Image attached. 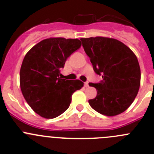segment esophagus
<instances>
[{
	"instance_id": "obj_1",
	"label": "esophagus",
	"mask_w": 154,
	"mask_h": 154,
	"mask_svg": "<svg viewBox=\"0 0 154 154\" xmlns=\"http://www.w3.org/2000/svg\"><path fill=\"white\" fill-rule=\"evenodd\" d=\"M84 87H89V82H84Z\"/></svg>"
}]
</instances>
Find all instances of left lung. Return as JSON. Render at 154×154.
Masks as SVG:
<instances>
[{"instance_id": "8db88e82", "label": "left lung", "mask_w": 154, "mask_h": 154, "mask_svg": "<svg viewBox=\"0 0 154 154\" xmlns=\"http://www.w3.org/2000/svg\"><path fill=\"white\" fill-rule=\"evenodd\" d=\"M81 40L94 70L103 79L100 83H89L97 90V96L89 100L90 106L106 116L123 113L133 103L140 89L141 72L136 55L113 38L96 37Z\"/></svg>"}]
</instances>
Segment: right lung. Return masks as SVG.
I'll use <instances>...</instances> for the list:
<instances>
[{"mask_svg": "<svg viewBox=\"0 0 154 154\" xmlns=\"http://www.w3.org/2000/svg\"><path fill=\"white\" fill-rule=\"evenodd\" d=\"M82 45L78 39L51 37L32 47L25 56L20 71L23 95L37 115L55 118L70 106L72 95L80 90V80L62 79L60 70Z\"/></svg>", "mask_w": 154, "mask_h": 154, "instance_id": "1", "label": "right lung"}]
</instances>
